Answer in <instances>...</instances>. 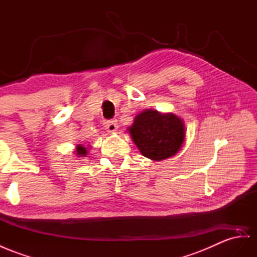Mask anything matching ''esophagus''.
I'll return each instance as SVG.
<instances>
[{
	"label": "esophagus",
	"instance_id": "1",
	"mask_svg": "<svg viewBox=\"0 0 257 257\" xmlns=\"http://www.w3.org/2000/svg\"><path fill=\"white\" fill-rule=\"evenodd\" d=\"M105 128L107 129L108 133H115V131L118 129V123L117 120H107L105 121Z\"/></svg>",
	"mask_w": 257,
	"mask_h": 257
}]
</instances>
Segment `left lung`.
I'll return each instance as SVG.
<instances>
[{
    "label": "left lung",
    "mask_w": 257,
    "mask_h": 257,
    "mask_svg": "<svg viewBox=\"0 0 257 257\" xmlns=\"http://www.w3.org/2000/svg\"><path fill=\"white\" fill-rule=\"evenodd\" d=\"M128 131L141 154L152 161H163L174 156L181 149L186 136L181 118L153 109L138 114Z\"/></svg>",
    "instance_id": "obj_1"
}]
</instances>
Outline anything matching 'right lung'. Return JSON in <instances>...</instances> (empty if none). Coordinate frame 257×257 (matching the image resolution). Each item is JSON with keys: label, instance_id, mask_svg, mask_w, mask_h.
Returning <instances> with one entry per match:
<instances>
[{"label": "right lung", "instance_id": "right-lung-1", "mask_svg": "<svg viewBox=\"0 0 257 257\" xmlns=\"http://www.w3.org/2000/svg\"><path fill=\"white\" fill-rule=\"evenodd\" d=\"M88 154V149H85L82 144H78L76 148V155L83 157Z\"/></svg>", "mask_w": 257, "mask_h": 257}]
</instances>
